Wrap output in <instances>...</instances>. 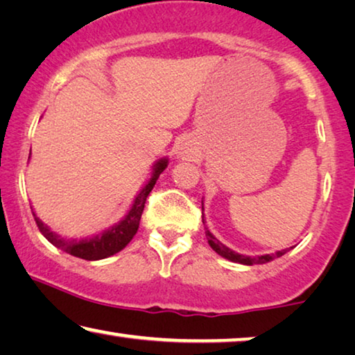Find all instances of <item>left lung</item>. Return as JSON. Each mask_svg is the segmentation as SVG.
Masks as SVG:
<instances>
[{
  "mask_svg": "<svg viewBox=\"0 0 355 355\" xmlns=\"http://www.w3.org/2000/svg\"><path fill=\"white\" fill-rule=\"evenodd\" d=\"M202 210H204V204H202ZM202 223H205L204 221V214H202ZM205 230V237H207L209 241V245L214 248V250L218 253V255H221L223 258H226V260L230 261H234V263H241V264H247V266H252V264H263V263H268V261H272L274 258H279L285 255V253L288 252V248H285V250H279L276 253H271V255H261V257H245V255H239V253L232 252L231 248H228L226 245L221 244V242L216 239V237L211 234V232L209 231L207 226H204Z\"/></svg>",
  "mask_w": 355,
  "mask_h": 355,
  "instance_id": "obj_1",
  "label": "left lung"
}]
</instances>
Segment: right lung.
<instances>
[{"mask_svg": "<svg viewBox=\"0 0 355 355\" xmlns=\"http://www.w3.org/2000/svg\"><path fill=\"white\" fill-rule=\"evenodd\" d=\"M167 167V159H159L155 164V168H153L151 178L148 180L146 184L141 188V191L137 194V198L132 204L130 210L127 211V215L124 216L119 223H116L114 226H111L110 230H105L103 232H100L97 236L87 237V239H67V237H62L57 234V232L51 231L49 226L36 216L33 210V216L36 225L41 231V234L46 237L47 241L51 242L52 245H55L60 250L70 253L73 257L83 258V260H89V261H95V260H103V258H108L114 253H118L123 250V248L129 244L132 241V237L137 234L140 226V218L141 214H144L145 209V202L148 194L151 193V189L155 188V184L159 178L161 173L166 171Z\"/></svg>", "mask_w": 355, "mask_h": 355, "instance_id": "obj_1", "label": "right lung"}]
</instances>
